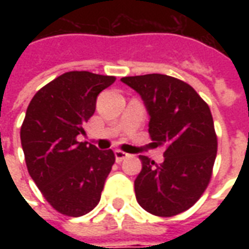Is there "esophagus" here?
<instances>
[{
	"label": "esophagus",
	"instance_id": "34e87169",
	"mask_svg": "<svg viewBox=\"0 0 249 249\" xmlns=\"http://www.w3.org/2000/svg\"><path fill=\"white\" fill-rule=\"evenodd\" d=\"M114 157H116V161L121 162L123 160H125V159H128V157H129V155H128V153H125V152H123V151H114Z\"/></svg>",
	"mask_w": 249,
	"mask_h": 249
}]
</instances>
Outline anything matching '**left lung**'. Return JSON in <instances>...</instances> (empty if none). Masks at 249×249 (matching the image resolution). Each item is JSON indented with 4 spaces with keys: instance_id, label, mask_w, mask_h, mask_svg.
<instances>
[{
    "instance_id": "left-lung-1",
    "label": "left lung",
    "mask_w": 249,
    "mask_h": 249,
    "mask_svg": "<svg viewBox=\"0 0 249 249\" xmlns=\"http://www.w3.org/2000/svg\"><path fill=\"white\" fill-rule=\"evenodd\" d=\"M121 81L145 104L152 145L165 148L160 165L140 156L137 203L155 216L181 213L201 197L212 176L217 137L208 104L189 84L167 74L123 77Z\"/></svg>"
}]
</instances>
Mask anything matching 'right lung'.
<instances>
[{
	"label": "right lung",
	"mask_w": 249,
	"mask_h": 249,
	"mask_svg": "<svg viewBox=\"0 0 249 249\" xmlns=\"http://www.w3.org/2000/svg\"><path fill=\"white\" fill-rule=\"evenodd\" d=\"M113 76L66 71L36 93L21 126V145L30 178L57 212L78 217L100 201L114 164L112 149L87 141L84 125L96 110L100 92Z\"/></svg>",
	"instance_id": "obj_1"
}]
</instances>
